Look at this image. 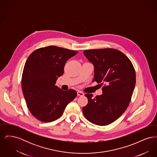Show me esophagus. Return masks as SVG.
<instances>
[{"label":"esophagus","instance_id":"obj_1","mask_svg":"<svg viewBox=\"0 0 157 157\" xmlns=\"http://www.w3.org/2000/svg\"><path fill=\"white\" fill-rule=\"evenodd\" d=\"M77 95H78V96L82 97V96L84 95V94H83V92H81V91H78V92H77Z\"/></svg>","mask_w":157,"mask_h":157}]
</instances>
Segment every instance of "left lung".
Returning a JSON list of instances; mask_svg holds the SVG:
<instances>
[{"mask_svg": "<svg viewBox=\"0 0 157 157\" xmlns=\"http://www.w3.org/2000/svg\"><path fill=\"white\" fill-rule=\"evenodd\" d=\"M83 54L94 65L93 82L104 85L101 95L93 98L92 94L85 95L88 103L82 112L94 124L109 125L129 106L136 83L134 67L127 56L117 49H90L84 51Z\"/></svg>", "mask_w": 157, "mask_h": 157, "instance_id": "left-lung-1", "label": "left lung"}]
</instances>
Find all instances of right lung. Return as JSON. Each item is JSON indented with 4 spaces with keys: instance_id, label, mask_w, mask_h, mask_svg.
<instances>
[{
    "instance_id": "right-lung-1",
    "label": "right lung",
    "mask_w": 157,
    "mask_h": 157,
    "mask_svg": "<svg viewBox=\"0 0 157 157\" xmlns=\"http://www.w3.org/2000/svg\"><path fill=\"white\" fill-rule=\"evenodd\" d=\"M77 53L49 46L37 49L29 56L23 71L22 88L29 110L37 120L44 122L57 120L76 97L75 90H62L55 83L63 74L67 61Z\"/></svg>"
}]
</instances>
